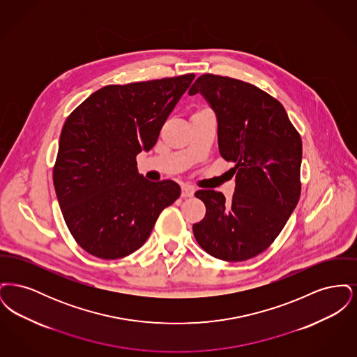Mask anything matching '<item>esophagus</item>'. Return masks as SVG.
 <instances>
[{
    "label": "esophagus",
    "mask_w": 357,
    "mask_h": 357,
    "mask_svg": "<svg viewBox=\"0 0 357 357\" xmlns=\"http://www.w3.org/2000/svg\"><path fill=\"white\" fill-rule=\"evenodd\" d=\"M194 191H195V188H194V187L188 186V185H183V186H182V197H183V198L192 197V195H194Z\"/></svg>",
    "instance_id": "obj_1"
}]
</instances>
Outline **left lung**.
I'll list each match as a JSON object with an SVG mask.
<instances>
[{
	"instance_id": "left-lung-1",
	"label": "left lung",
	"mask_w": 357,
	"mask_h": 357,
	"mask_svg": "<svg viewBox=\"0 0 357 357\" xmlns=\"http://www.w3.org/2000/svg\"><path fill=\"white\" fill-rule=\"evenodd\" d=\"M202 93L218 119V146L234 162L230 201L214 190H198L204 218L192 233L206 253L239 262L265 252L278 237L301 194L303 142L284 105L255 84L204 73L188 95Z\"/></svg>"
}]
</instances>
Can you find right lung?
<instances>
[{"instance_id":"right-lung-1","label":"right lung","mask_w":357,"mask_h":357,"mask_svg":"<svg viewBox=\"0 0 357 357\" xmlns=\"http://www.w3.org/2000/svg\"><path fill=\"white\" fill-rule=\"evenodd\" d=\"M194 77L105 85L66 120L53 185L69 231L86 253L102 259L134 253L159 214L179 198L174 181L143 178L136 155L155 146Z\"/></svg>"}]
</instances>
